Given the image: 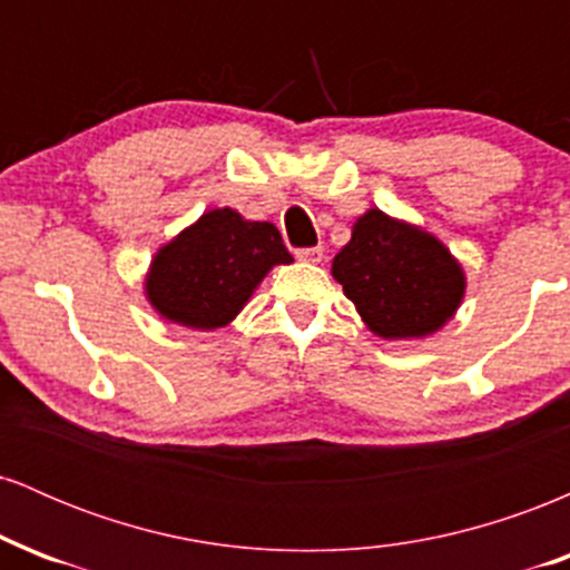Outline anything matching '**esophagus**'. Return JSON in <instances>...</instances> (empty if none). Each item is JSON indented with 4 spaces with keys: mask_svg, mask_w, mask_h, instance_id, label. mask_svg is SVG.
Returning a JSON list of instances; mask_svg holds the SVG:
<instances>
[{
    "mask_svg": "<svg viewBox=\"0 0 570 570\" xmlns=\"http://www.w3.org/2000/svg\"><path fill=\"white\" fill-rule=\"evenodd\" d=\"M297 259L299 263H311V265H318L324 259V248L322 246H313V248H299L297 252Z\"/></svg>",
    "mask_w": 570,
    "mask_h": 570,
    "instance_id": "1",
    "label": "esophagus"
}]
</instances>
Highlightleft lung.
I'll list each match as a JSON object with an SVG mask.
<instances>
[{
  "mask_svg": "<svg viewBox=\"0 0 570 570\" xmlns=\"http://www.w3.org/2000/svg\"><path fill=\"white\" fill-rule=\"evenodd\" d=\"M372 335L421 340L440 332L463 303L466 273L434 233L370 208L353 222L351 240L332 259Z\"/></svg>",
  "mask_w": 570,
  "mask_h": 570,
  "instance_id": "8db88e82",
  "label": "left lung"
}]
</instances>
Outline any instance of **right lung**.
<instances>
[{
	"instance_id": "obj_1",
	"label": "right lung",
	"mask_w": 570,
	"mask_h": 570,
	"mask_svg": "<svg viewBox=\"0 0 570 570\" xmlns=\"http://www.w3.org/2000/svg\"><path fill=\"white\" fill-rule=\"evenodd\" d=\"M289 263L276 225L212 208L155 252L144 297L168 324L214 332L244 311L273 267Z\"/></svg>"
}]
</instances>
